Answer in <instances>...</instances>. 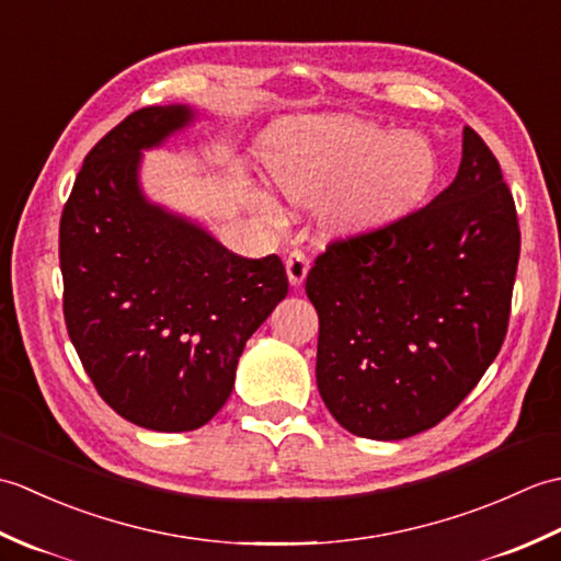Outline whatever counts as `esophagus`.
I'll return each instance as SVG.
<instances>
[{
  "label": "esophagus",
  "mask_w": 561,
  "mask_h": 561,
  "mask_svg": "<svg viewBox=\"0 0 561 561\" xmlns=\"http://www.w3.org/2000/svg\"><path fill=\"white\" fill-rule=\"evenodd\" d=\"M308 270H311V260H308V255L301 248H294L287 257V272H289V282L294 284V287L304 284Z\"/></svg>",
  "instance_id": "1"
}]
</instances>
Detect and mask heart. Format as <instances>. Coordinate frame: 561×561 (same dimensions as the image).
Wrapping results in <instances>:
<instances>
[{"label": "heart", "instance_id": "1", "mask_svg": "<svg viewBox=\"0 0 561 561\" xmlns=\"http://www.w3.org/2000/svg\"><path fill=\"white\" fill-rule=\"evenodd\" d=\"M436 178L438 157L428 139L354 117L306 123L274 165V181L294 205H311L342 185L335 219L347 229L402 217L432 193Z\"/></svg>", "mask_w": 561, "mask_h": 561}]
</instances>
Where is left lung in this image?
<instances>
[{
    "label": "left lung",
    "instance_id": "left-lung-1",
    "mask_svg": "<svg viewBox=\"0 0 561 561\" xmlns=\"http://www.w3.org/2000/svg\"><path fill=\"white\" fill-rule=\"evenodd\" d=\"M520 255L502 165L462 129L456 181L428 205L330 241L306 277L316 380L347 432L398 440L436 426L502 350Z\"/></svg>",
    "mask_w": 561,
    "mask_h": 561
}]
</instances>
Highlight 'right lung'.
I'll use <instances>...</instances> for the list:
<instances>
[{
    "instance_id": "1",
    "label": "right lung",
    "mask_w": 561,
    "mask_h": 561,
    "mask_svg": "<svg viewBox=\"0 0 561 561\" xmlns=\"http://www.w3.org/2000/svg\"><path fill=\"white\" fill-rule=\"evenodd\" d=\"M190 117L129 113L87 153L59 219L69 340L99 396L153 432H193L224 408L248 337L289 291L279 255H236L141 197L139 149Z\"/></svg>"
}]
</instances>
